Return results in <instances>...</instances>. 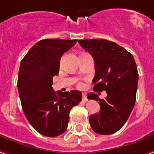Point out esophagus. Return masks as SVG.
I'll return each mask as SVG.
<instances>
[{
    "label": "esophagus",
    "instance_id": "esophagus-1",
    "mask_svg": "<svg viewBox=\"0 0 154 154\" xmlns=\"http://www.w3.org/2000/svg\"><path fill=\"white\" fill-rule=\"evenodd\" d=\"M82 100L83 101H86L87 100V97H86V94H82Z\"/></svg>",
    "mask_w": 154,
    "mask_h": 154
}]
</instances>
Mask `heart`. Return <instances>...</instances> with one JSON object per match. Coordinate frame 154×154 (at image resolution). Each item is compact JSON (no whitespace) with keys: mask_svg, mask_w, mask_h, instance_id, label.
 Returning a JSON list of instances; mask_svg holds the SVG:
<instances>
[{"mask_svg":"<svg viewBox=\"0 0 154 154\" xmlns=\"http://www.w3.org/2000/svg\"><path fill=\"white\" fill-rule=\"evenodd\" d=\"M82 86V84H80V86Z\"/></svg>","mask_w":154,"mask_h":154,"instance_id":"obj_1","label":"heart"}]
</instances>
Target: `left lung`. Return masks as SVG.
Here are the masks:
<instances>
[{
	"label": "left lung",
	"instance_id": "obj_1",
	"mask_svg": "<svg viewBox=\"0 0 154 154\" xmlns=\"http://www.w3.org/2000/svg\"><path fill=\"white\" fill-rule=\"evenodd\" d=\"M78 43L94 60V91L107 93L105 99H100L94 93L88 94L89 100H96L100 106V112L90 117V124L95 133L111 135L123 126L134 108L137 66L133 55L115 42L91 39L79 40Z\"/></svg>",
	"mask_w": 154,
	"mask_h": 154
}]
</instances>
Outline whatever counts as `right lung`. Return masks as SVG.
<instances>
[{"label": "right lung", "instance_id": "1", "mask_svg": "<svg viewBox=\"0 0 154 154\" xmlns=\"http://www.w3.org/2000/svg\"><path fill=\"white\" fill-rule=\"evenodd\" d=\"M77 41L42 40L20 63L18 90L23 110L32 126L45 136L62 135L68 127L70 110L82 101L79 91L55 92L52 87L61 57Z\"/></svg>", "mask_w": 154, "mask_h": 154}]
</instances>
